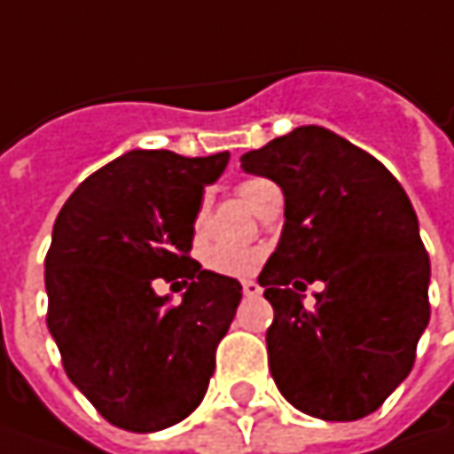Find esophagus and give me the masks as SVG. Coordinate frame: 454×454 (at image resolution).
I'll use <instances>...</instances> for the list:
<instances>
[{"instance_id": "esophagus-1", "label": "esophagus", "mask_w": 454, "mask_h": 454, "mask_svg": "<svg viewBox=\"0 0 454 454\" xmlns=\"http://www.w3.org/2000/svg\"><path fill=\"white\" fill-rule=\"evenodd\" d=\"M241 286H244V294H247V297H259V294H262V286L256 285L254 279H247Z\"/></svg>"}]
</instances>
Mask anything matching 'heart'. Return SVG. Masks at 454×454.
<instances>
[{"label": "heart", "instance_id": "heart-1", "mask_svg": "<svg viewBox=\"0 0 454 454\" xmlns=\"http://www.w3.org/2000/svg\"><path fill=\"white\" fill-rule=\"evenodd\" d=\"M279 190L271 180L266 177H247L236 185V195L247 203L251 210L262 206L269 192ZM207 223V203L203 200L195 215H192V231L195 233H203V228ZM203 264L215 274H223V277H248L256 266L262 264V254L254 251V248H236V247H210L203 256Z\"/></svg>", "mask_w": 454, "mask_h": 454}]
</instances>
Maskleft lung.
<instances>
[{"label":"left lung","instance_id":"obj_1","mask_svg":"<svg viewBox=\"0 0 454 454\" xmlns=\"http://www.w3.org/2000/svg\"><path fill=\"white\" fill-rule=\"evenodd\" d=\"M285 192V231L259 274L274 307L269 368L289 404L327 422L376 411L404 381L429 323V256L404 188L325 127L241 157ZM323 281L316 305L299 292Z\"/></svg>","mask_w":454,"mask_h":454}]
</instances>
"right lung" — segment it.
<instances>
[{"instance_id": "1", "label": "right lung", "mask_w": 454, "mask_h": 454, "mask_svg": "<svg viewBox=\"0 0 454 454\" xmlns=\"http://www.w3.org/2000/svg\"><path fill=\"white\" fill-rule=\"evenodd\" d=\"M228 152L134 149L60 207L45 256L48 330L73 384L129 432L183 422L207 391L241 285L190 256L192 215ZM157 281L186 286L180 303Z\"/></svg>"}]
</instances>
